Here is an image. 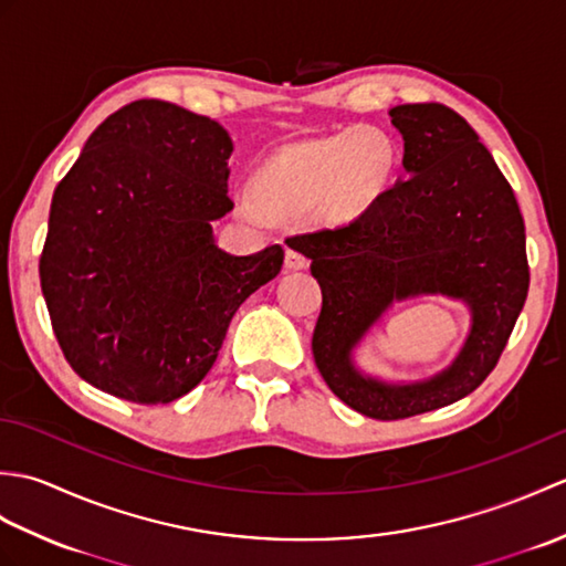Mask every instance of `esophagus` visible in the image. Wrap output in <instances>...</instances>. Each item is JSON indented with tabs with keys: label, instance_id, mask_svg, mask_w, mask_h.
Here are the masks:
<instances>
[{
	"label": "esophagus",
	"instance_id": "obj_1",
	"mask_svg": "<svg viewBox=\"0 0 566 566\" xmlns=\"http://www.w3.org/2000/svg\"><path fill=\"white\" fill-rule=\"evenodd\" d=\"M306 258L302 255V252L298 250H294V248H286V252H284V264L290 270H304L306 268Z\"/></svg>",
	"mask_w": 566,
	"mask_h": 566
}]
</instances>
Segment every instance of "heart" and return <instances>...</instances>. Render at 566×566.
I'll list each match as a JSON object with an SVG mask.
<instances>
[{
    "label": "heart",
    "instance_id": "obj_1",
    "mask_svg": "<svg viewBox=\"0 0 566 566\" xmlns=\"http://www.w3.org/2000/svg\"><path fill=\"white\" fill-rule=\"evenodd\" d=\"M396 170L399 148L387 130L355 126L286 143L258 167L255 185H238L231 199L255 223L304 216L316 226H343L375 207Z\"/></svg>",
    "mask_w": 566,
    "mask_h": 566
}]
</instances>
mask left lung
Wrapping results in <instances>:
<instances>
[{"label": "left lung", "instance_id": "1", "mask_svg": "<svg viewBox=\"0 0 566 566\" xmlns=\"http://www.w3.org/2000/svg\"><path fill=\"white\" fill-rule=\"evenodd\" d=\"M403 138V175L359 219L290 238L323 292L314 359L357 413L399 420L464 399L496 367L527 284L525 226L513 189L474 128L442 104L389 112ZM442 295L462 303L461 350L423 380L391 382L356 365V350L394 303Z\"/></svg>", "mask_w": 566, "mask_h": 566}]
</instances>
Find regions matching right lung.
Returning <instances> with one entry per match:
<instances>
[{
    "mask_svg": "<svg viewBox=\"0 0 566 566\" xmlns=\"http://www.w3.org/2000/svg\"><path fill=\"white\" fill-rule=\"evenodd\" d=\"M233 140L158 99L112 114L55 187L41 290L77 375L134 403H170L207 377L228 323L282 270V245L219 248L233 209Z\"/></svg>",
    "mask_w": 566,
    "mask_h": 566,
    "instance_id": "1",
    "label": "right lung"
}]
</instances>
